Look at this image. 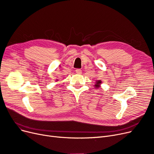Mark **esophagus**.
I'll list each match as a JSON object with an SVG mask.
<instances>
[{
  "mask_svg": "<svg viewBox=\"0 0 154 154\" xmlns=\"http://www.w3.org/2000/svg\"><path fill=\"white\" fill-rule=\"evenodd\" d=\"M76 72L77 74H81L82 72V70H81L80 69H77L76 70Z\"/></svg>",
  "mask_w": 154,
  "mask_h": 154,
  "instance_id": "obj_1",
  "label": "esophagus"
}]
</instances>
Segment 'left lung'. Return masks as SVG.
Here are the masks:
<instances>
[{
    "mask_svg": "<svg viewBox=\"0 0 154 154\" xmlns=\"http://www.w3.org/2000/svg\"><path fill=\"white\" fill-rule=\"evenodd\" d=\"M101 83V80H97V81L96 82V84H95V85H94L95 87H96V88L100 87Z\"/></svg>",
    "mask_w": 154,
    "mask_h": 154,
    "instance_id": "left-lung-1",
    "label": "left lung"
}]
</instances>
